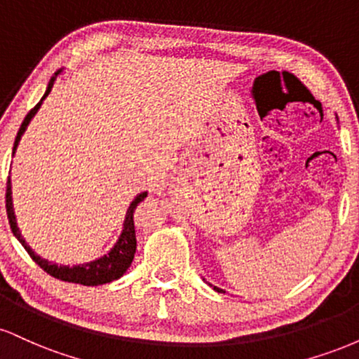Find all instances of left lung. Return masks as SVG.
Listing matches in <instances>:
<instances>
[{"mask_svg":"<svg viewBox=\"0 0 359 359\" xmlns=\"http://www.w3.org/2000/svg\"><path fill=\"white\" fill-rule=\"evenodd\" d=\"M214 290L219 292V294H222V292H224V290H222V288H217V287H214Z\"/></svg>","mask_w":359,"mask_h":359,"instance_id":"1","label":"left lung"}]
</instances>
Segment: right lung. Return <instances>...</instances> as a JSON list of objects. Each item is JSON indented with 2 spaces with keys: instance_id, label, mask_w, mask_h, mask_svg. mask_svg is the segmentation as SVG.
<instances>
[{
  "instance_id": "obj_1",
  "label": "right lung",
  "mask_w": 359,
  "mask_h": 359,
  "mask_svg": "<svg viewBox=\"0 0 359 359\" xmlns=\"http://www.w3.org/2000/svg\"><path fill=\"white\" fill-rule=\"evenodd\" d=\"M62 72L57 71L52 76V79L48 81L47 90H45L43 97L40 100L39 104L35 106L30 113L27 114L23 119L22 126H20L18 135L15 138V147H13V155L16 151V147H18L20 140H22L23 133L27 131V126L30 125V121L34 119V116L36 114V111L40 109L42 102L45 97L50 94V90L53 88V82H55L57 76ZM148 192H140L133 201H131L130 208H128L126 216H125V222H123V231L119 234L118 241L114 243V246L111 248L104 257L93 259V262L84 263V265H57V263L48 262L42 257L35 253L30 246L27 245V241L23 240L22 233H20V228L16 226V217H15V211H13V199H11V180L8 179V185H6V212H8V221H10L11 226V231L16 236V240L23 245V248L28 251L32 259L40 266L43 271H47L48 275L52 277L62 280V282H71V283H81V285H88V287H94V285H102V283H108L113 282V280H118L119 277L125 275V271L130 269L131 262L135 258V251H137V234H135V222H133V212L137 209V205L142 203L143 199L147 197Z\"/></svg>"
}]
</instances>
